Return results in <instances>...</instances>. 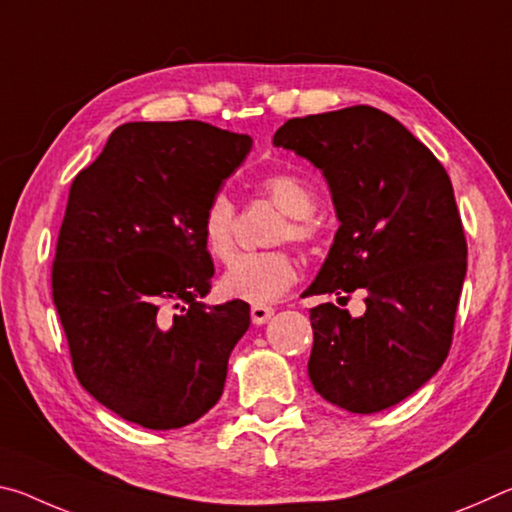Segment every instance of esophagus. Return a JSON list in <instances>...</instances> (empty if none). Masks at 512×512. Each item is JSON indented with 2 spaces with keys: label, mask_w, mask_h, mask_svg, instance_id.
<instances>
[{
  "label": "esophagus",
  "mask_w": 512,
  "mask_h": 512,
  "mask_svg": "<svg viewBox=\"0 0 512 512\" xmlns=\"http://www.w3.org/2000/svg\"><path fill=\"white\" fill-rule=\"evenodd\" d=\"M273 314H275V309L273 307H266V305H253V309H250V318H253L255 325L268 323Z\"/></svg>",
  "instance_id": "esophagus-1"
}]
</instances>
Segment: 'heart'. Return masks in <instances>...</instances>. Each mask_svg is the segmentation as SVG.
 <instances>
[{
    "instance_id": "b5f03b06",
    "label": "heart",
    "mask_w": 512,
    "mask_h": 512,
    "mask_svg": "<svg viewBox=\"0 0 512 512\" xmlns=\"http://www.w3.org/2000/svg\"><path fill=\"white\" fill-rule=\"evenodd\" d=\"M259 196L271 201L284 212V221L277 223L273 244L277 241H296L311 244L318 228L311 219L316 210V192L305 178L289 171H268L255 183ZM235 219L237 207L225 192H216L205 203L201 214V239L207 253L219 262H228L235 253ZM298 280V264L287 250H264V253H244L232 259L223 273L221 289L225 296L268 305L280 300Z\"/></svg>"
}]
</instances>
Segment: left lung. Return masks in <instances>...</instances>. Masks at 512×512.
<instances>
[{"mask_svg": "<svg viewBox=\"0 0 512 512\" xmlns=\"http://www.w3.org/2000/svg\"><path fill=\"white\" fill-rule=\"evenodd\" d=\"M273 144L323 171L341 221L302 296H366L359 318L332 302L309 309L311 384L345 411H384L427 384L452 348L467 271L452 180L400 121L372 106L289 119Z\"/></svg>", "mask_w": 512, "mask_h": 512, "instance_id": "8db88e82", "label": "left lung"}]
</instances>
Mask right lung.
I'll use <instances>...</instances> for the list:
<instances>
[{
    "label": "right lung",
    "mask_w": 512,
    "mask_h": 512,
    "mask_svg": "<svg viewBox=\"0 0 512 512\" xmlns=\"http://www.w3.org/2000/svg\"><path fill=\"white\" fill-rule=\"evenodd\" d=\"M250 146L205 121H133L74 178L51 291L76 377L119 418L178 429L219 402L250 307L198 300L214 275L201 214Z\"/></svg>",
    "instance_id": "right-lung-1"
}]
</instances>
